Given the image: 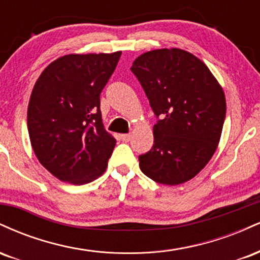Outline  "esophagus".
<instances>
[{
  "label": "esophagus",
  "instance_id": "obj_1",
  "mask_svg": "<svg viewBox=\"0 0 260 260\" xmlns=\"http://www.w3.org/2000/svg\"><path fill=\"white\" fill-rule=\"evenodd\" d=\"M121 139L123 140V142H129L131 139H132V134L131 133H127V134H121Z\"/></svg>",
  "mask_w": 260,
  "mask_h": 260
}]
</instances>
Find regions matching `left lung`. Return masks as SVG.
Listing matches in <instances>:
<instances>
[{
	"label": "left lung",
	"mask_w": 260,
	"mask_h": 260,
	"mask_svg": "<svg viewBox=\"0 0 260 260\" xmlns=\"http://www.w3.org/2000/svg\"><path fill=\"white\" fill-rule=\"evenodd\" d=\"M157 122L139 168L161 184L189 181L215 153L226 116L222 88L204 62L180 49L140 55L131 67Z\"/></svg>",
	"instance_id": "1"
}]
</instances>
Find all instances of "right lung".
I'll return each instance as SVG.
<instances>
[{
	"label": "right lung",
	"instance_id": "1",
	"mask_svg": "<svg viewBox=\"0 0 260 260\" xmlns=\"http://www.w3.org/2000/svg\"><path fill=\"white\" fill-rule=\"evenodd\" d=\"M121 51L67 55L39 77L28 106L34 153L58 180L80 186L105 172L116 139L101 120L100 94Z\"/></svg>",
	"mask_w": 260,
	"mask_h": 260
}]
</instances>
